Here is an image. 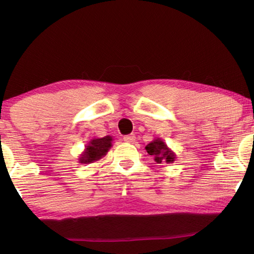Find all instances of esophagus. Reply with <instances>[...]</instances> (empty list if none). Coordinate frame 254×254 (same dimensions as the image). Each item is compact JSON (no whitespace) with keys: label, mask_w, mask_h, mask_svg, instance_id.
I'll use <instances>...</instances> for the list:
<instances>
[{"label":"esophagus","mask_w":254,"mask_h":254,"mask_svg":"<svg viewBox=\"0 0 254 254\" xmlns=\"http://www.w3.org/2000/svg\"><path fill=\"white\" fill-rule=\"evenodd\" d=\"M124 141H127V143H134L136 141V136L134 134H127V136H124L123 137Z\"/></svg>","instance_id":"34e87169"}]
</instances>
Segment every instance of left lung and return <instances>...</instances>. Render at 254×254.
<instances>
[{"label": "left lung", "mask_w": 254, "mask_h": 254, "mask_svg": "<svg viewBox=\"0 0 254 254\" xmlns=\"http://www.w3.org/2000/svg\"><path fill=\"white\" fill-rule=\"evenodd\" d=\"M145 148H146L147 153L154 158V161L157 164H161L162 161H166V164H171L175 159L174 152L171 151L160 138L151 141L150 144L145 146Z\"/></svg>", "instance_id": "obj_1"}]
</instances>
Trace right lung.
<instances>
[{"label": "right lung", "mask_w": 254, "mask_h": 254, "mask_svg": "<svg viewBox=\"0 0 254 254\" xmlns=\"http://www.w3.org/2000/svg\"><path fill=\"white\" fill-rule=\"evenodd\" d=\"M111 141H113V138L110 136L94 138L84 148L79 162H81V164H92L94 161L100 160L109 151V148L111 147Z\"/></svg>", "instance_id": "obj_1"}]
</instances>
